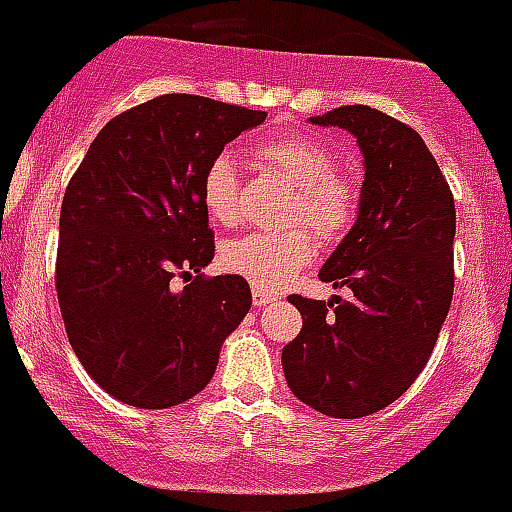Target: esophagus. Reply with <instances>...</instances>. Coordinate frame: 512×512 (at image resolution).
Here are the masks:
<instances>
[{
	"mask_svg": "<svg viewBox=\"0 0 512 512\" xmlns=\"http://www.w3.org/2000/svg\"><path fill=\"white\" fill-rule=\"evenodd\" d=\"M251 296H254V306H268V303H273V301H278V296L276 293H271V291H263V288H256L254 286V293H251Z\"/></svg>",
	"mask_w": 512,
	"mask_h": 512,
	"instance_id": "obj_1",
	"label": "esophagus"
}]
</instances>
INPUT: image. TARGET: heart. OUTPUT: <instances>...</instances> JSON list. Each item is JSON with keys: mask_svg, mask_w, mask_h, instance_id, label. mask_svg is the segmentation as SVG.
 Here are the masks:
<instances>
[{"mask_svg": "<svg viewBox=\"0 0 512 512\" xmlns=\"http://www.w3.org/2000/svg\"><path fill=\"white\" fill-rule=\"evenodd\" d=\"M254 159L261 169L273 171L298 189L293 221H303L321 239L333 241L351 226L356 216V194L346 179L336 176V156L318 139L306 134L276 136L256 146ZM201 199L211 221L231 226L239 219L241 181L229 156H216L204 171ZM316 246L306 231L286 236L249 234L229 241L221 263L244 276L251 286L276 291L306 263Z\"/></svg>", "mask_w": 512, "mask_h": 512, "instance_id": "1", "label": "heart"}]
</instances>
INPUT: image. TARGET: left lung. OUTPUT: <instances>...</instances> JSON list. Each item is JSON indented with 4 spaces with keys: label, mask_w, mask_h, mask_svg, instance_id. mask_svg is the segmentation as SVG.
<instances>
[{
    "label": "left lung",
    "mask_w": 512,
    "mask_h": 512,
    "mask_svg": "<svg viewBox=\"0 0 512 512\" xmlns=\"http://www.w3.org/2000/svg\"><path fill=\"white\" fill-rule=\"evenodd\" d=\"M363 154L356 221L318 278L351 298L288 296L303 328L281 363L298 401L331 418L391 406L426 368L453 298L455 204L426 141L371 106L311 116Z\"/></svg>",
    "instance_id": "obj_1"
}]
</instances>
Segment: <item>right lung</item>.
<instances>
[{"instance_id": "right-lung-1", "label": "right lung", "mask_w": 512, "mask_h": 512, "mask_svg": "<svg viewBox=\"0 0 512 512\" xmlns=\"http://www.w3.org/2000/svg\"><path fill=\"white\" fill-rule=\"evenodd\" d=\"M263 119L206 96H156L111 119L69 181L59 308L79 363L126 406L171 408L204 391L249 313L244 276H201L214 258L201 181ZM176 272L184 289L170 281Z\"/></svg>"}]
</instances>
